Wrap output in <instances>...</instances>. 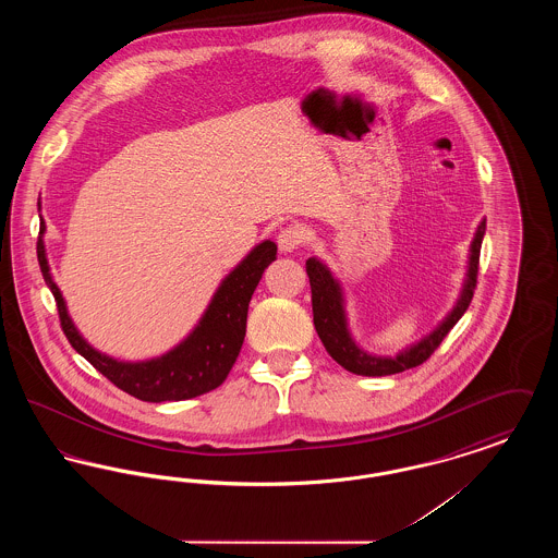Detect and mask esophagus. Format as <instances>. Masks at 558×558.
Masks as SVG:
<instances>
[{"instance_id": "esophagus-1", "label": "esophagus", "mask_w": 558, "mask_h": 558, "mask_svg": "<svg viewBox=\"0 0 558 558\" xmlns=\"http://www.w3.org/2000/svg\"><path fill=\"white\" fill-rule=\"evenodd\" d=\"M276 242L282 253H292L294 248H299L305 242V230L299 223H291L278 232Z\"/></svg>"}]
</instances>
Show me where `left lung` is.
Masks as SVG:
<instances>
[{"mask_svg":"<svg viewBox=\"0 0 558 558\" xmlns=\"http://www.w3.org/2000/svg\"><path fill=\"white\" fill-rule=\"evenodd\" d=\"M485 236V219L478 223L477 234L471 242V257H469V271L466 280L460 292L458 303L453 305L446 319L430 332L423 341L414 343L403 351H399L396 357H380L371 355L368 351L360 349L353 341L349 326H347L345 299L339 280L332 278L330 269L318 262L316 257L307 259V276L312 284V307H314V326L318 332L319 341L330 353V357L341 364L345 371L360 374V376H387L398 372L416 368L430 357V353L441 345V341L448 337L456 322L464 316L473 301V292L477 287L478 253L481 242Z\"/></svg>","mask_w":558,"mask_h":558,"instance_id":"obj_1","label":"left lung"}]
</instances>
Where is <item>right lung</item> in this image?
Returning a JSON list of instances; mask_svg holds the SVG:
<instances>
[{"mask_svg": "<svg viewBox=\"0 0 558 558\" xmlns=\"http://www.w3.org/2000/svg\"><path fill=\"white\" fill-rule=\"evenodd\" d=\"M46 223L41 221V234ZM278 246L271 240L257 244L239 266L234 267L217 292L207 312L180 345L146 362H121L89 345L75 328L66 312L62 292L56 287L46 257V246L37 240V259L46 284L50 287L60 326L73 349L94 368L102 372L112 385L142 401H182L217 389L232 371L246 335L248 301L257 289L266 267L276 259Z\"/></svg>", "mask_w": 558, "mask_h": 558, "instance_id": "right-lung-1", "label": "right lung"}]
</instances>
